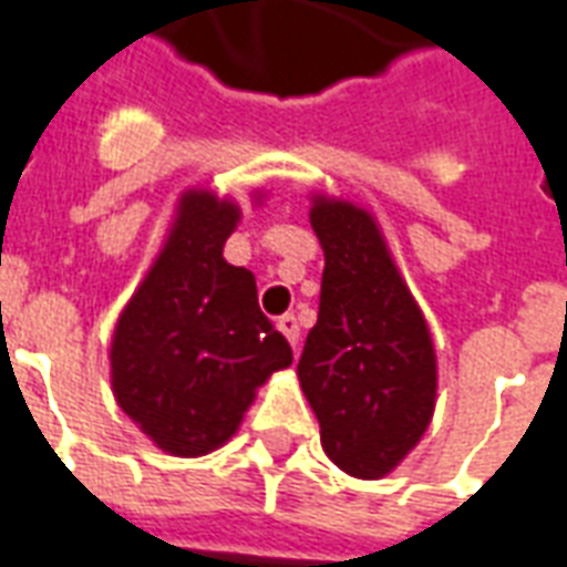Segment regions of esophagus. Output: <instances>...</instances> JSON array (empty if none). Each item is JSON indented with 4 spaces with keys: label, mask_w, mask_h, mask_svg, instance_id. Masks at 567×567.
Here are the masks:
<instances>
[{
    "label": "esophagus",
    "mask_w": 567,
    "mask_h": 567,
    "mask_svg": "<svg viewBox=\"0 0 567 567\" xmlns=\"http://www.w3.org/2000/svg\"><path fill=\"white\" fill-rule=\"evenodd\" d=\"M276 324H279V331L285 333V340L291 343V349H297V346H300V324H297L295 316L288 312V316H282Z\"/></svg>",
    "instance_id": "esophagus-1"
}]
</instances>
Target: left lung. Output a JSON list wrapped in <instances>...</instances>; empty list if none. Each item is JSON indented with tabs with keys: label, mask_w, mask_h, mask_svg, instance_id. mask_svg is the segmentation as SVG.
Segmentation results:
<instances>
[{
	"label": "left lung",
	"mask_w": 567,
	"mask_h": 567,
	"mask_svg": "<svg viewBox=\"0 0 567 567\" xmlns=\"http://www.w3.org/2000/svg\"><path fill=\"white\" fill-rule=\"evenodd\" d=\"M309 221L324 248V272L319 321L297 364L300 389L328 458L358 480H380L434 416L431 331L368 209L319 194Z\"/></svg>",
	"instance_id": "left-lung-1"
}]
</instances>
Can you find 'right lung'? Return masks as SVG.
I'll list each match as a JSON object with an SVG mask.
<instances>
[{
  "label": "right lung",
  "instance_id": "right-lung-1",
  "mask_svg": "<svg viewBox=\"0 0 567 567\" xmlns=\"http://www.w3.org/2000/svg\"><path fill=\"white\" fill-rule=\"evenodd\" d=\"M239 206L185 190L161 255L112 337V392L163 452L197 458L234 437L291 346L258 307L246 267L224 260Z\"/></svg>",
  "mask_w": 567,
  "mask_h": 567
}]
</instances>
